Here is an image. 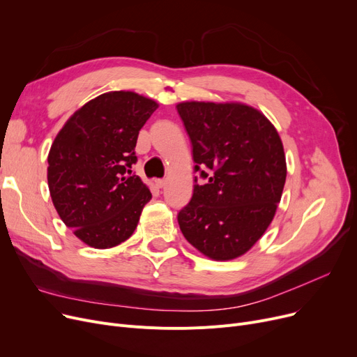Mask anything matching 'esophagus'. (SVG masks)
Wrapping results in <instances>:
<instances>
[{"label":"esophagus","mask_w":357,"mask_h":357,"mask_svg":"<svg viewBox=\"0 0 357 357\" xmlns=\"http://www.w3.org/2000/svg\"><path fill=\"white\" fill-rule=\"evenodd\" d=\"M155 185L158 186V188H165V186H166V181H165V179H156V181H155Z\"/></svg>","instance_id":"1"}]
</instances>
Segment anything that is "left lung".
Masks as SVG:
<instances>
[{
  "mask_svg": "<svg viewBox=\"0 0 357 357\" xmlns=\"http://www.w3.org/2000/svg\"><path fill=\"white\" fill-rule=\"evenodd\" d=\"M192 144L197 182L179 211L183 237L213 260L245 255L264 236L282 197L287 162L273 124L241 102L176 105Z\"/></svg>",
  "mask_w": 357,
  "mask_h": 357,
  "instance_id": "left-lung-1",
  "label": "left lung"
}]
</instances>
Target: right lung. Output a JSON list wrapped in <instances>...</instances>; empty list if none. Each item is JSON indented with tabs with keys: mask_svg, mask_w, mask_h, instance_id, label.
<instances>
[{
	"mask_svg": "<svg viewBox=\"0 0 357 357\" xmlns=\"http://www.w3.org/2000/svg\"><path fill=\"white\" fill-rule=\"evenodd\" d=\"M131 91H111L75 111L52 143L47 183L56 211L85 245L109 249L137 227L147 186L131 174L139 131L158 108Z\"/></svg>",
	"mask_w": 357,
	"mask_h": 357,
	"instance_id": "add662e5",
	"label": "right lung"
}]
</instances>
